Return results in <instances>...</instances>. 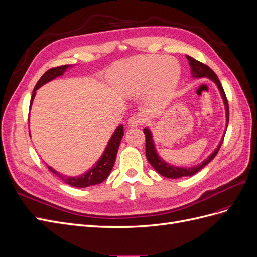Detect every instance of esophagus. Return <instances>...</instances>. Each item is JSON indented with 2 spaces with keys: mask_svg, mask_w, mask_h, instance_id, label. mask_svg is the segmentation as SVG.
Masks as SVG:
<instances>
[{
  "mask_svg": "<svg viewBox=\"0 0 257 257\" xmlns=\"http://www.w3.org/2000/svg\"><path fill=\"white\" fill-rule=\"evenodd\" d=\"M143 122H144L143 115H141V114H134V115H132L131 118L128 119L127 124H128V126H131V127H136V126L141 125Z\"/></svg>",
  "mask_w": 257,
  "mask_h": 257,
  "instance_id": "34e87169",
  "label": "esophagus"
}]
</instances>
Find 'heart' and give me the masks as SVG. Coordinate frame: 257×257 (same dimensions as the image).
Here are the masks:
<instances>
[{"mask_svg":"<svg viewBox=\"0 0 257 257\" xmlns=\"http://www.w3.org/2000/svg\"><path fill=\"white\" fill-rule=\"evenodd\" d=\"M180 67L174 59L142 56L124 61L118 68V79L124 91L131 94L148 85V96L158 98L176 87Z\"/></svg>","mask_w":257,"mask_h":257,"instance_id":"1","label":"heart"}]
</instances>
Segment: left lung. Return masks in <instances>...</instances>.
Returning <instances> with one entry per match:
<instances>
[{
  "mask_svg": "<svg viewBox=\"0 0 257 257\" xmlns=\"http://www.w3.org/2000/svg\"><path fill=\"white\" fill-rule=\"evenodd\" d=\"M186 59H188V61H189V64H190V67H191V75H192L194 79H196V78H208L209 80H211L212 82L215 83L216 88H217V90L220 91L221 97L223 99V104H224V108H225V114H226V125H225V131H224L223 136L221 138V142L219 143V145H217L215 149L211 153H210L204 161H201L200 163H198V164L190 166V167L177 166V165H174V164H170V163L166 162L164 159H163L160 155V153L158 152L157 146H155L152 131L149 127H145L144 133L146 135V157H147V160H148V162L150 163L151 166L155 170H157V172L160 175H162L163 177L170 178V179H177V178H182V177H191L193 175H195L196 173H198L199 170L201 168H204L207 164H209V163L215 158V155L217 154V152H219L220 147L223 143L225 133H226L227 125H228V120H229V110H228V103H227V99H226V95H225L222 84H221L219 78H217V76L215 75V73L209 66L205 65L204 63H201V62L195 60L190 56H186Z\"/></svg>",
  "mask_w": 257,
  "mask_h": 257,
  "instance_id": "left-lung-1",
  "label": "left lung"
}]
</instances>
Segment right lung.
<instances>
[{
    "mask_svg": "<svg viewBox=\"0 0 257 257\" xmlns=\"http://www.w3.org/2000/svg\"><path fill=\"white\" fill-rule=\"evenodd\" d=\"M69 67H73V65H62V66H58L54 68H50L49 71L46 72L41 77V79L37 81L35 88L33 90L32 97H31L30 108L32 107L34 97L36 95V91L41 87H43L44 84H46L53 79H56L57 77L63 76L64 73ZM123 135H124L123 125L122 124H120V125L114 130L111 137L109 138V141H108L107 146L105 148L104 152L102 153V155H100V158L97 160V162L94 165H93L89 170H87V172L82 175L76 176V177L75 176L66 177L63 174L59 173L58 170L52 168L51 166H48V168L50 172H52L54 175H57L62 181H64L66 184L74 186V188H87V186L102 183L103 181L106 180L107 177L109 176L111 169L114 165L116 153H118V149H119V146L121 144Z\"/></svg>",
    "mask_w": 257,
    "mask_h": 257,
    "instance_id": "right-lung-1",
    "label": "right lung"
}]
</instances>
